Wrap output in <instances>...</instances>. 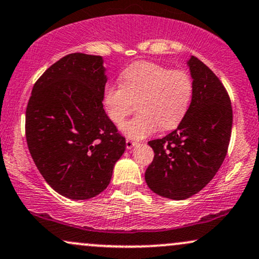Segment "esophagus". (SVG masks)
I'll return each mask as SVG.
<instances>
[{"mask_svg":"<svg viewBox=\"0 0 259 259\" xmlns=\"http://www.w3.org/2000/svg\"><path fill=\"white\" fill-rule=\"evenodd\" d=\"M125 144H126V148H127V150H132V148L136 145V142L133 141V140H130V139H126Z\"/></svg>","mask_w":259,"mask_h":259,"instance_id":"esophagus-1","label":"esophagus"}]
</instances>
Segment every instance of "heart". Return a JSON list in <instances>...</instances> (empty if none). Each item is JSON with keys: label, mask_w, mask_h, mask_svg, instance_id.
I'll return each mask as SVG.
<instances>
[{"label": "heart", "mask_w": 259, "mask_h": 259, "mask_svg": "<svg viewBox=\"0 0 259 259\" xmlns=\"http://www.w3.org/2000/svg\"><path fill=\"white\" fill-rule=\"evenodd\" d=\"M191 76L153 62H135L123 70L120 85H109L103 103L109 119L120 125L135 109L139 114L121 125V133L141 140L158 129L170 130L185 118L192 99Z\"/></svg>", "instance_id": "1"}]
</instances>
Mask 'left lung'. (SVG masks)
Returning <instances> with one entry per match:
<instances>
[{"mask_svg": "<svg viewBox=\"0 0 259 259\" xmlns=\"http://www.w3.org/2000/svg\"><path fill=\"white\" fill-rule=\"evenodd\" d=\"M194 84L185 118L165 138L148 142L154 158L145 173L154 194L185 200L214 178L227 156L233 108L221 80L200 59L186 62Z\"/></svg>", "mask_w": 259, "mask_h": 259, "instance_id": "8db88e82", "label": "left lung"}]
</instances>
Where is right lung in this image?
Masks as SVG:
<instances>
[{
    "mask_svg": "<svg viewBox=\"0 0 259 259\" xmlns=\"http://www.w3.org/2000/svg\"><path fill=\"white\" fill-rule=\"evenodd\" d=\"M101 56L70 53L35 82L25 113L29 151L59 195L89 200L108 186L125 139L103 109Z\"/></svg>",
    "mask_w": 259,
    "mask_h": 259,
    "instance_id": "add662e5",
    "label": "right lung"
}]
</instances>
